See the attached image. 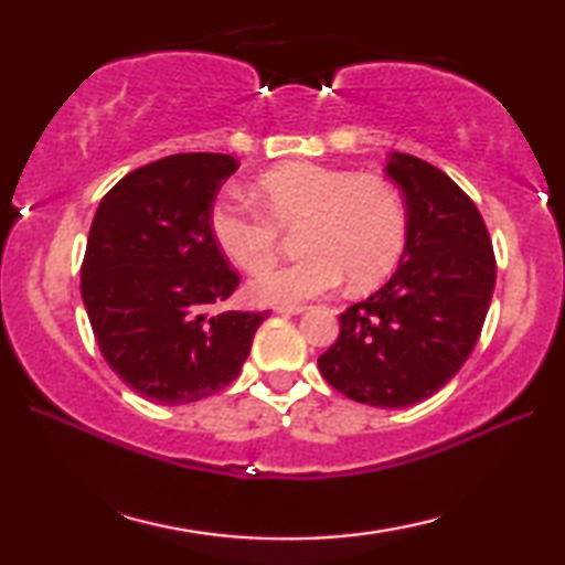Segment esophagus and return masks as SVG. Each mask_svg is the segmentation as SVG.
<instances>
[{
  "mask_svg": "<svg viewBox=\"0 0 565 565\" xmlns=\"http://www.w3.org/2000/svg\"><path fill=\"white\" fill-rule=\"evenodd\" d=\"M306 309H309L306 303H281V306H276V311H279V313H303Z\"/></svg>",
  "mask_w": 565,
  "mask_h": 565,
  "instance_id": "obj_1",
  "label": "esophagus"
}]
</instances>
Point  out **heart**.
Returning a JSON list of instances; mask_svg holds the SVG:
<instances>
[{
    "label": "heart",
    "mask_w": 565,
    "mask_h": 565,
    "mask_svg": "<svg viewBox=\"0 0 565 565\" xmlns=\"http://www.w3.org/2000/svg\"><path fill=\"white\" fill-rule=\"evenodd\" d=\"M259 212L218 202L209 214L212 238L228 262L259 274L275 260L280 232L300 228L305 259L248 284L254 301L296 303L327 294L347 276L369 289L396 269L406 248V209L386 179L309 161L266 171L254 184Z\"/></svg>",
    "instance_id": "heart-1"
}]
</instances>
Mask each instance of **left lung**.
<instances>
[{"label":"left lung","mask_w":565,"mask_h":565,"mask_svg":"<svg viewBox=\"0 0 565 565\" xmlns=\"http://www.w3.org/2000/svg\"><path fill=\"white\" fill-rule=\"evenodd\" d=\"M386 174L406 199L396 274L341 313L321 376L369 406L404 408L451 381L481 337L495 284L489 228L471 196L428 161L394 151Z\"/></svg>","instance_id":"8db88e82"}]
</instances>
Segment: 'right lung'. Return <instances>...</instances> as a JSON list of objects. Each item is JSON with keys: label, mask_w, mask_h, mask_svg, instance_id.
Segmentation results:
<instances>
[{"label": "right lung", "mask_w": 565, "mask_h": 565, "mask_svg": "<svg viewBox=\"0 0 565 565\" xmlns=\"http://www.w3.org/2000/svg\"><path fill=\"white\" fill-rule=\"evenodd\" d=\"M238 169L228 154H171L119 179L94 214L82 299L104 361L139 396L181 406L232 384L269 311L209 306L236 291L209 214Z\"/></svg>", "instance_id": "1"}]
</instances>
